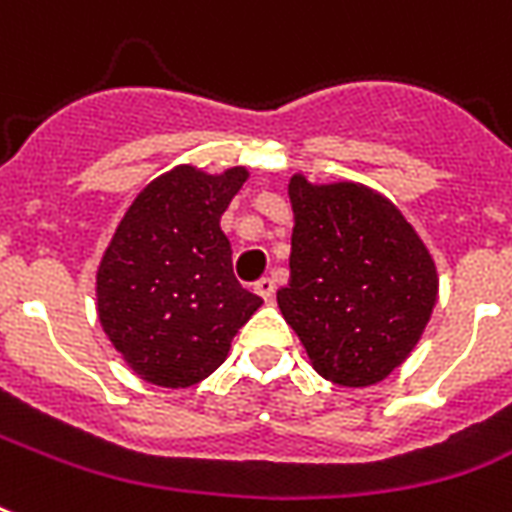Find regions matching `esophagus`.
Returning a JSON list of instances; mask_svg holds the SVG:
<instances>
[{
    "mask_svg": "<svg viewBox=\"0 0 512 512\" xmlns=\"http://www.w3.org/2000/svg\"><path fill=\"white\" fill-rule=\"evenodd\" d=\"M255 292L263 300H273V292H276V282H273L271 276H263V279L255 284Z\"/></svg>",
    "mask_w": 512,
    "mask_h": 512,
    "instance_id": "34e87169",
    "label": "esophagus"
}]
</instances>
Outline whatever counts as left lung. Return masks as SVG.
<instances>
[{
	"label": "left lung",
	"mask_w": 512,
	"mask_h": 512,
	"mask_svg": "<svg viewBox=\"0 0 512 512\" xmlns=\"http://www.w3.org/2000/svg\"><path fill=\"white\" fill-rule=\"evenodd\" d=\"M290 284L276 292L319 376L370 386L403 365L438 300V271L384 195L292 177Z\"/></svg>",
	"instance_id": "left-lung-1"
}]
</instances>
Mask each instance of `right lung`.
<instances>
[{"instance_id": "right-lung-1", "label": "right lung", "mask_w": 512, "mask_h": 512, "mask_svg": "<svg viewBox=\"0 0 512 512\" xmlns=\"http://www.w3.org/2000/svg\"><path fill=\"white\" fill-rule=\"evenodd\" d=\"M247 169L179 166L136 195L96 273L104 333L144 381L169 389L212 376L263 298L233 276L220 217Z\"/></svg>"}]
</instances>
